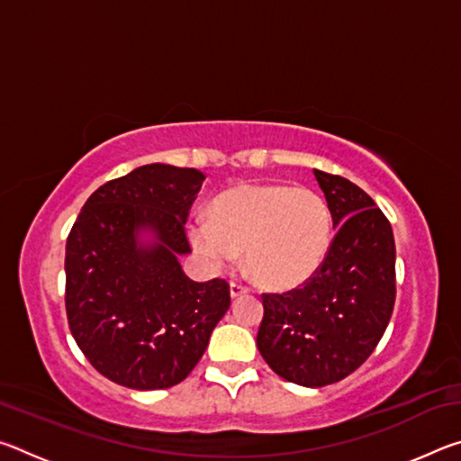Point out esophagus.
I'll return each mask as SVG.
<instances>
[{
    "mask_svg": "<svg viewBox=\"0 0 461 461\" xmlns=\"http://www.w3.org/2000/svg\"><path fill=\"white\" fill-rule=\"evenodd\" d=\"M230 294H231V299H238V296H244V294H248V286L240 285V283H231V285H230Z\"/></svg>",
    "mask_w": 461,
    "mask_h": 461,
    "instance_id": "34e87169",
    "label": "esophagus"
}]
</instances>
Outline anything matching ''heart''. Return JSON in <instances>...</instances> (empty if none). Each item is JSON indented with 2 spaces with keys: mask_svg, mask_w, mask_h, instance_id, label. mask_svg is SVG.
I'll return each mask as SVG.
<instances>
[{
  "mask_svg": "<svg viewBox=\"0 0 461 461\" xmlns=\"http://www.w3.org/2000/svg\"><path fill=\"white\" fill-rule=\"evenodd\" d=\"M189 240L213 270L246 264L262 285L294 288L315 275L331 244V212L321 194L299 186L246 183L213 201L212 217L189 223Z\"/></svg>",
  "mask_w": 461,
  "mask_h": 461,
  "instance_id": "b5f03b06",
  "label": "heart"
}]
</instances>
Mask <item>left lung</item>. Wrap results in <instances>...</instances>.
<instances>
[{"label":"left lung","mask_w":461,"mask_h":461,"mask_svg":"<svg viewBox=\"0 0 461 461\" xmlns=\"http://www.w3.org/2000/svg\"><path fill=\"white\" fill-rule=\"evenodd\" d=\"M335 236L305 285L262 294L258 349L280 378L319 388L368 360L394 309V236L368 193L339 175L313 170Z\"/></svg>","instance_id":"1"}]
</instances>
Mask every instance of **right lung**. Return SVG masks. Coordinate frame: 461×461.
Segmentation results:
<instances>
[{
    "label": "right lung",
    "instance_id": "right-lung-1",
    "mask_svg": "<svg viewBox=\"0 0 461 461\" xmlns=\"http://www.w3.org/2000/svg\"><path fill=\"white\" fill-rule=\"evenodd\" d=\"M205 175L146 165L91 194L67 240V319L93 368L134 390L189 376L230 309L223 278L194 283L185 223ZM151 233L146 242L139 238Z\"/></svg>",
    "mask_w": 461,
    "mask_h": 461
}]
</instances>
